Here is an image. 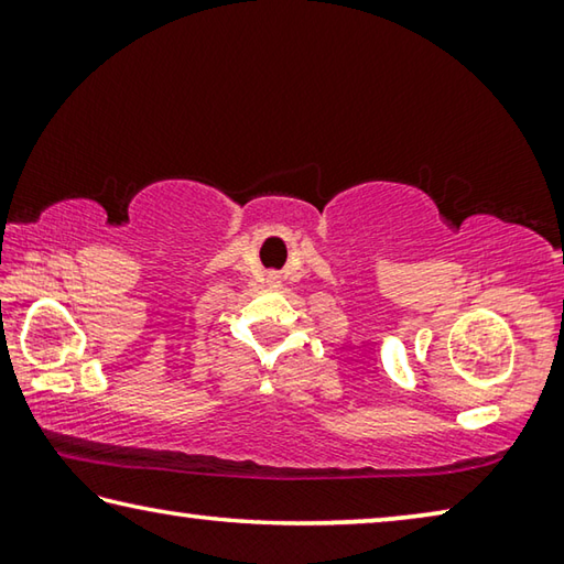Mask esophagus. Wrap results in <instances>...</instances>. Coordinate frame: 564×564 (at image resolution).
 Returning <instances> with one entry per match:
<instances>
[{
	"label": "esophagus",
	"mask_w": 564,
	"mask_h": 564,
	"mask_svg": "<svg viewBox=\"0 0 564 564\" xmlns=\"http://www.w3.org/2000/svg\"><path fill=\"white\" fill-rule=\"evenodd\" d=\"M269 281H271V285H273V289H275V285H279V283H281V279H279V275H275V273H271V279H269Z\"/></svg>",
	"instance_id": "esophagus-1"
}]
</instances>
